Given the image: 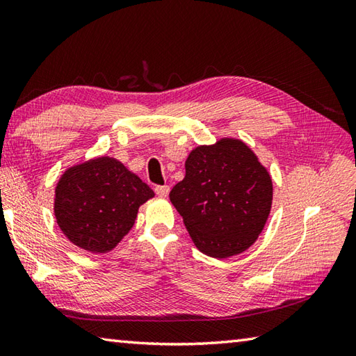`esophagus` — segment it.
Instances as JSON below:
<instances>
[{
	"mask_svg": "<svg viewBox=\"0 0 356 356\" xmlns=\"http://www.w3.org/2000/svg\"><path fill=\"white\" fill-rule=\"evenodd\" d=\"M154 191H156V194L159 195V197L165 199V197H168V194H170V186H168V185L156 186V188H154Z\"/></svg>",
	"mask_w": 356,
	"mask_h": 356,
	"instance_id": "esophagus-1",
	"label": "esophagus"
}]
</instances>
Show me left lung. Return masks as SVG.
Masks as SVG:
<instances>
[{"mask_svg": "<svg viewBox=\"0 0 356 356\" xmlns=\"http://www.w3.org/2000/svg\"><path fill=\"white\" fill-rule=\"evenodd\" d=\"M272 177L246 142L220 138L185 161V177L170 193L200 252L228 259L251 248L272 208Z\"/></svg>", "mask_w": 356, "mask_h": 356, "instance_id": "left-lung-1", "label": "left lung"}]
</instances>
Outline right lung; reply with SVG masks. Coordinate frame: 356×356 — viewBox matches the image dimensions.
Returning <instances> with one entry per match:
<instances>
[{
	"mask_svg": "<svg viewBox=\"0 0 356 356\" xmlns=\"http://www.w3.org/2000/svg\"><path fill=\"white\" fill-rule=\"evenodd\" d=\"M154 191L110 156L69 166L59 177L53 213L64 236L92 254H107L127 236Z\"/></svg>",
	"mask_w": 356,
	"mask_h": 356,
	"instance_id": "1",
	"label": "right lung"
}]
</instances>
